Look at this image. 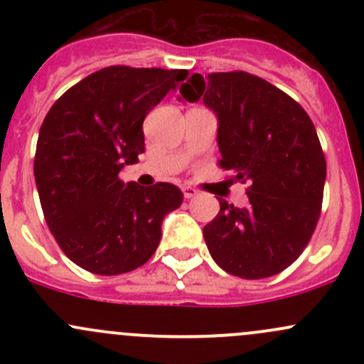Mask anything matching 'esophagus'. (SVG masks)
<instances>
[{"label": "esophagus", "instance_id": "esophagus-1", "mask_svg": "<svg viewBox=\"0 0 364 364\" xmlns=\"http://www.w3.org/2000/svg\"><path fill=\"white\" fill-rule=\"evenodd\" d=\"M183 196H185V199H193V197L199 196V190H196L193 186H183Z\"/></svg>", "mask_w": 364, "mask_h": 364}]
</instances>
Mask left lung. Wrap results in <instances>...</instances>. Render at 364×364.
<instances>
[{"label": "left lung", "instance_id": "left-lung-1", "mask_svg": "<svg viewBox=\"0 0 364 364\" xmlns=\"http://www.w3.org/2000/svg\"><path fill=\"white\" fill-rule=\"evenodd\" d=\"M179 91L216 114L218 165L250 183L245 208L218 199L220 213L204 227L209 253L247 280L282 273L306 248L321 216L326 159L310 116L248 72L193 73Z\"/></svg>", "mask_w": 364, "mask_h": 364}]
</instances>
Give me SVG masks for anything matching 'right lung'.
Returning <instances> with one entry per match:
<instances>
[{"label": "right lung", "instance_id": "obj_1", "mask_svg": "<svg viewBox=\"0 0 364 364\" xmlns=\"http://www.w3.org/2000/svg\"><path fill=\"white\" fill-rule=\"evenodd\" d=\"M186 70L116 65L65 91L40 127L35 181L54 240L95 274L128 273L159 248L161 222L183 192L171 183L142 188L119 172L144 153L142 123Z\"/></svg>", "mask_w": 364, "mask_h": 364}]
</instances>
